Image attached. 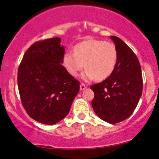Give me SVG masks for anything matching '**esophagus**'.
<instances>
[{
	"label": "esophagus",
	"mask_w": 159,
	"mask_h": 159,
	"mask_svg": "<svg viewBox=\"0 0 159 159\" xmlns=\"http://www.w3.org/2000/svg\"><path fill=\"white\" fill-rule=\"evenodd\" d=\"M87 87V86H86L84 84L81 83V86H80V89H81V90H84V89H85Z\"/></svg>",
	"instance_id": "obj_1"
}]
</instances>
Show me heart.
I'll return each instance as SVG.
<instances>
[{"mask_svg":"<svg viewBox=\"0 0 159 159\" xmlns=\"http://www.w3.org/2000/svg\"><path fill=\"white\" fill-rule=\"evenodd\" d=\"M117 57V49L113 43L91 39L75 46L74 53H65L63 65L70 75L76 77L85 64L87 70L82 75L84 81H91L94 78L102 81L112 73Z\"/></svg>","mask_w":159,"mask_h":159,"instance_id":"heart-1","label":"heart"}]
</instances>
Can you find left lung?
<instances>
[{
  "mask_svg": "<svg viewBox=\"0 0 159 159\" xmlns=\"http://www.w3.org/2000/svg\"><path fill=\"white\" fill-rule=\"evenodd\" d=\"M118 57L112 73L101 83L93 84L92 106L103 121L116 124L127 119L136 108L142 94L141 65L133 51L116 36H111Z\"/></svg>",
  "mask_w": 159,
  "mask_h": 159,
  "instance_id": "left-lung-1",
  "label": "left lung"
}]
</instances>
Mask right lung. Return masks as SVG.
<instances>
[{
  "instance_id": "obj_1",
  "label": "right lung",
  "mask_w": 159,
  "mask_h": 159,
  "mask_svg": "<svg viewBox=\"0 0 159 159\" xmlns=\"http://www.w3.org/2000/svg\"><path fill=\"white\" fill-rule=\"evenodd\" d=\"M64 51L60 38L37 41L19 65L21 103L29 116L41 124H55L66 117L79 92V81L62 66Z\"/></svg>"
}]
</instances>
